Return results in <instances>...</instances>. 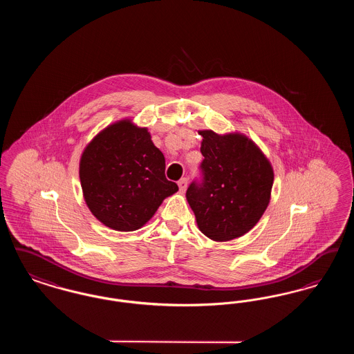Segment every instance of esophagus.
<instances>
[{
	"label": "esophagus",
	"mask_w": 354,
	"mask_h": 354,
	"mask_svg": "<svg viewBox=\"0 0 354 354\" xmlns=\"http://www.w3.org/2000/svg\"><path fill=\"white\" fill-rule=\"evenodd\" d=\"M187 185H188V180H187L185 178H182V179L178 182L179 189H180L182 192H185V189H187Z\"/></svg>",
	"instance_id": "1"
}]
</instances>
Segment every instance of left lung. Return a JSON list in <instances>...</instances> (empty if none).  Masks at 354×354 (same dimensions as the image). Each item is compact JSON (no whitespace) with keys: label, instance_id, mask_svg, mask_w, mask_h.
Returning <instances> with one entry per match:
<instances>
[{"label":"left lung","instance_id":"obj_1","mask_svg":"<svg viewBox=\"0 0 354 354\" xmlns=\"http://www.w3.org/2000/svg\"><path fill=\"white\" fill-rule=\"evenodd\" d=\"M203 182L191 183L185 198L199 230L214 241L245 235L270 201L273 169L248 136L201 130Z\"/></svg>","mask_w":354,"mask_h":354}]
</instances>
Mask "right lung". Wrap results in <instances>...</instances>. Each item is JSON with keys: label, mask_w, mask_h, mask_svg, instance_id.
I'll list each match as a JSON object with an SVG mask.
<instances>
[{"label": "right lung", "mask_w": 354, "mask_h": 354, "mask_svg": "<svg viewBox=\"0 0 354 354\" xmlns=\"http://www.w3.org/2000/svg\"><path fill=\"white\" fill-rule=\"evenodd\" d=\"M166 160L147 127L131 119L109 124L84 147L80 179L84 202L106 227L130 232L151 219L178 191L165 175Z\"/></svg>", "instance_id": "right-lung-1"}]
</instances>
